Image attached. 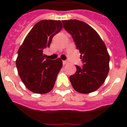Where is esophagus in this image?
Here are the masks:
<instances>
[{
    "label": "esophagus",
    "mask_w": 127,
    "mask_h": 127,
    "mask_svg": "<svg viewBox=\"0 0 127 127\" xmlns=\"http://www.w3.org/2000/svg\"><path fill=\"white\" fill-rule=\"evenodd\" d=\"M67 64V61H66V60H64L63 61V65H66Z\"/></svg>",
    "instance_id": "obj_1"
}]
</instances>
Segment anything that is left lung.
Wrapping results in <instances>:
<instances>
[{
	"instance_id": "left-lung-1",
	"label": "left lung",
	"mask_w": 127,
	"mask_h": 127,
	"mask_svg": "<svg viewBox=\"0 0 127 127\" xmlns=\"http://www.w3.org/2000/svg\"><path fill=\"white\" fill-rule=\"evenodd\" d=\"M64 28L72 35L81 53L83 65L76 66L69 77L74 89L81 94L94 92L105 81L109 69L110 57L99 35L89 25L77 20H63Z\"/></svg>"
}]
</instances>
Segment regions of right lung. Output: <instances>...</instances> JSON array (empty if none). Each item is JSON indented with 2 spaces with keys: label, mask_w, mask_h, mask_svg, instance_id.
<instances>
[{
  "label": "right lung",
  "mask_w": 127,
  "mask_h": 127,
  "mask_svg": "<svg viewBox=\"0 0 127 127\" xmlns=\"http://www.w3.org/2000/svg\"><path fill=\"white\" fill-rule=\"evenodd\" d=\"M62 29L60 20H41L33 26L19 48L16 61L18 74L32 92L46 94L54 87L62 61L45 58L42 53Z\"/></svg>",
  "instance_id": "add662e5"
}]
</instances>
